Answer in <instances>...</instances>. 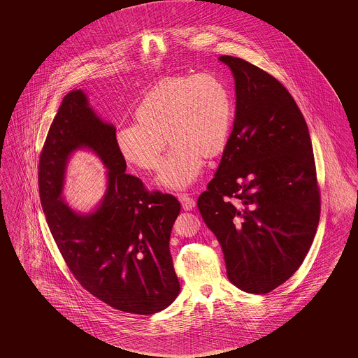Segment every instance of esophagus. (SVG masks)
Returning a JSON list of instances; mask_svg holds the SVG:
<instances>
[{"instance_id": "esophagus-1", "label": "esophagus", "mask_w": 358, "mask_h": 358, "mask_svg": "<svg viewBox=\"0 0 358 358\" xmlns=\"http://www.w3.org/2000/svg\"><path fill=\"white\" fill-rule=\"evenodd\" d=\"M178 199H180V202H181L184 210H193V208H194V198H192V196H189L187 194H180L178 195Z\"/></svg>"}]
</instances>
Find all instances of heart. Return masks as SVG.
<instances>
[{
  "label": "heart",
  "mask_w": 358,
  "mask_h": 358,
  "mask_svg": "<svg viewBox=\"0 0 358 358\" xmlns=\"http://www.w3.org/2000/svg\"><path fill=\"white\" fill-rule=\"evenodd\" d=\"M234 113L231 89L215 73L168 77L136 106L135 124L117 131V147L127 163L157 172L166 138L173 148L159 181L169 189H185L201 173L203 157H217L226 148Z\"/></svg>",
  "instance_id": "heart-1"
}]
</instances>
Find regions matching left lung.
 <instances>
[{
  "mask_svg": "<svg viewBox=\"0 0 358 358\" xmlns=\"http://www.w3.org/2000/svg\"><path fill=\"white\" fill-rule=\"evenodd\" d=\"M219 59L235 77L236 114L196 205L222 245L228 280L247 293H271L302 265L319 224L313 144L275 77L240 57Z\"/></svg>",
  "mask_w": 358,
  "mask_h": 358,
  "instance_id": "8db88e82",
  "label": "left lung"
}]
</instances>
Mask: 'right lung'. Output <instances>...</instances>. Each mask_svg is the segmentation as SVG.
<instances>
[{
  "label": "right lung",
  "instance_id": "obj_1",
  "mask_svg": "<svg viewBox=\"0 0 358 358\" xmlns=\"http://www.w3.org/2000/svg\"><path fill=\"white\" fill-rule=\"evenodd\" d=\"M115 135L81 90L69 92L41 152V203L68 269L87 292L127 314H156L180 293L169 238L181 205L124 172ZM80 146L96 151L108 168V192L90 216H78L59 196L67 157Z\"/></svg>",
  "mask_w": 358,
  "mask_h": 358
}]
</instances>
